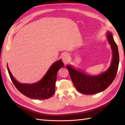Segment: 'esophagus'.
<instances>
[{"mask_svg":"<svg viewBox=\"0 0 125 125\" xmlns=\"http://www.w3.org/2000/svg\"><path fill=\"white\" fill-rule=\"evenodd\" d=\"M62 58L63 62H64V64H67V63H69V62L70 60L69 55L67 54H64V55H63L62 56Z\"/></svg>","mask_w":125,"mask_h":125,"instance_id":"obj_1","label":"esophagus"}]
</instances>
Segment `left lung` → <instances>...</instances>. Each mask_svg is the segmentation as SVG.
I'll return each mask as SVG.
<instances>
[{"label":"left lung","instance_id":"1","mask_svg":"<svg viewBox=\"0 0 125 125\" xmlns=\"http://www.w3.org/2000/svg\"><path fill=\"white\" fill-rule=\"evenodd\" d=\"M107 35L108 41L112 49L113 56L111 65L106 71L97 76H91L76 69L71 65H67L74 85L82 94H94L102 92L110 85L115 77L119 63L118 46L111 33L108 31Z\"/></svg>","mask_w":125,"mask_h":125}]
</instances>
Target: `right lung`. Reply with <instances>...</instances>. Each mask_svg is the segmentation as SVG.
<instances>
[{
  "label": "right lung",
  "mask_w": 125,
  "mask_h": 125,
  "mask_svg": "<svg viewBox=\"0 0 125 125\" xmlns=\"http://www.w3.org/2000/svg\"><path fill=\"white\" fill-rule=\"evenodd\" d=\"M63 65L64 63L61 59L56 61L40 81L33 84L19 83L13 77L8 66L7 70L13 83L22 94L33 99H46L54 94L57 73Z\"/></svg>",
  "instance_id": "add662e5"
}]
</instances>
